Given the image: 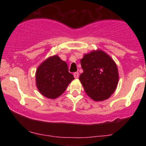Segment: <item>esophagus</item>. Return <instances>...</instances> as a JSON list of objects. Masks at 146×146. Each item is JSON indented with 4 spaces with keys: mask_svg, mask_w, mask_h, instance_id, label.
I'll use <instances>...</instances> for the list:
<instances>
[{
    "mask_svg": "<svg viewBox=\"0 0 146 146\" xmlns=\"http://www.w3.org/2000/svg\"><path fill=\"white\" fill-rule=\"evenodd\" d=\"M73 76H74V78L75 79L78 78H79V73H78V72H75V73H73Z\"/></svg>",
    "mask_w": 146,
    "mask_h": 146,
    "instance_id": "34e87169",
    "label": "esophagus"
}]
</instances>
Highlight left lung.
<instances>
[{"label":"left lung","mask_w":146,"mask_h":146,"mask_svg":"<svg viewBox=\"0 0 146 146\" xmlns=\"http://www.w3.org/2000/svg\"><path fill=\"white\" fill-rule=\"evenodd\" d=\"M84 72L80 81L86 94L95 102L107 100L113 94L119 81L117 64L102 50L85 54L80 60Z\"/></svg>","instance_id":"8db88e82"}]
</instances>
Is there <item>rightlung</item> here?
<instances>
[{
    "label": "right lung",
    "instance_id": "add662e5",
    "mask_svg": "<svg viewBox=\"0 0 146 146\" xmlns=\"http://www.w3.org/2000/svg\"><path fill=\"white\" fill-rule=\"evenodd\" d=\"M73 80L66 63L56 55L45 60L36 70L37 88L43 96L49 99L60 96Z\"/></svg>",
    "mask_w": 146,
    "mask_h": 146
}]
</instances>
